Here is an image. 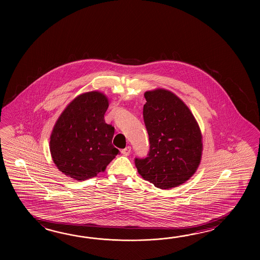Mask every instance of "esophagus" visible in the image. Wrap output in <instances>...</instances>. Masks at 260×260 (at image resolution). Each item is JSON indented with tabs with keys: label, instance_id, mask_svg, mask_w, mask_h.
I'll use <instances>...</instances> for the list:
<instances>
[{
	"label": "esophagus",
	"instance_id": "obj_1",
	"mask_svg": "<svg viewBox=\"0 0 260 260\" xmlns=\"http://www.w3.org/2000/svg\"><path fill=\"white\" fill-rule=\"evenodd\" d=\"M130 152H131V147L130 146H128L126 148L122 149V153L124 156H128V155L130 154Z\"/></svg>",
	"mask_w": 260,
	"mask_h": 260
}]
</instances>
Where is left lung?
<instances>
[{"mask_svg":"<svg viewBox=\"0 0 260 260\" xmlns=\"http://www.w3.org/2000/svg\"><path fill=\"white\" fill-rule=\"evenodd\" d=\"M145 126L149 150L136 158L138 174L159 188H171L192 177L201 161L203 143L199 125L182 100L170 91L145 93Z\"/></svg>","mask_w":260,"mask_h":260,"instance_id":"1","label":"left lung"}]
</instances>
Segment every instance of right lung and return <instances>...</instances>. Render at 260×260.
Returning <instances> with one entry per match:
<instances>
[{"label": "right lung", "mask_w": 260, "mask_h": 260, "mask_svg": "<svg viewBox=\"0 0 260 260\" xmlns=\"http://www.w3.org/2000/svg\"><path fill=\"white\" fill-rule=\"evenodd\" d=\"M105 94L93 91L77 96L55 122L50 151L59 171L76 180L94 177L120 153L112 145L114 127L106 123Z\"/></svg>", "instance_id": "right-lung-1"}]
</instances>
